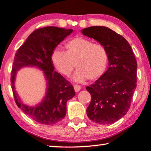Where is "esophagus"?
Segmentation results:
<instances>
[{"label": "esophagus", "instance_id": "34e87169", "mask_svg": "<svg viewBox=\"0 0 151 151\" xmlns=\"http://www.w3.org/2000/svg\"><path fill=\"white\" fill-rule=\"evenodd\" d=\"M74 89H75V92H78V91H81V87L80 85H74Z\"/></svg>", "mask_w": 151, "mask_h": 151}]
</instances>
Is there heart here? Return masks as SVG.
Returning <instances> with one entry per match:
<instances>
[{
  "mask_svg": "<svg viewBox=\"0 0 151 151\" xmlns=\"http://www.w3.org/2000/svg\"><path fill=\"white\" fill-rule=\"evenodd\" d=\"M63 48L64 52L55 50L51 56L53 65L63 75L70 76L75 66L77 70L73 79L83 83L87 78L97 79L104 73L107 54L102 45L93 44L84 37H75L64 43Z\"/></svg>",
  "mask_w": 151,
  "mask_h": 151,
  "instance_id": "obj_1",
  "label": "heart"
}]
</instances>
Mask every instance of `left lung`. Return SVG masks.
Returning <instances> with one entry per match:
<instances>
[{
    "label": "left lung",
    "instance_id": "obj_1",
    "mask_svg": "<svg viewBox=\"0 0 151 151\" xmlns=\"http://www.w3.org/2000/svg\"><path fill=\"white\" fill-rule=\"evenodd\" d=\"M81 32L105 47L109 61L106 73L86 87L91 95L87 114L97 124H113L127 114L136 88L134 54L127 40L108 27L93 26Z\"/></svg>",
    "mask_w": 151,
    "mask_h": 151
}]
</instances>
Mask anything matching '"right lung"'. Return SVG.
Wrapping results in <instances>:
<instances>
[{
    "label": "right lung",
    "instance_id": "1",
    "mask_svg": "<svg viewBox=\"0 0 151 151\" xmlns=\"http://www.w3.org/2000/svg\"><path fill=\"white\" fill-rule=\"evenodd\" d=\"M57 27H45L35 30L16 52L11 72V86L17 106L29 118L45 125L59 122L66 116V102L75 95L73 85L54 70L51 56L54 49L73 32ZM36 67L42 70L47 81V93L41 103L34 107L21 101L15 91L17 71L23 67Z\"/></svg>",
    "mask_w": 151,
    "mask_h": 151
}]
</instances>
